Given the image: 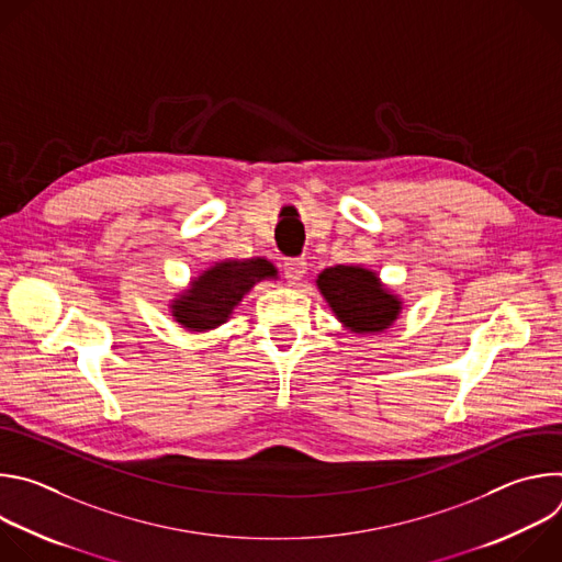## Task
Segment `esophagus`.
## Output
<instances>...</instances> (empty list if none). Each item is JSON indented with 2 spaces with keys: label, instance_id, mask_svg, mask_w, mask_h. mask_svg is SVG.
<instances>
[{
  "label": "esophagus",
  "instance_id": "34e87169",
  "mask_svg": "<svg viewBox=\"0 0 562 562\" xmlns=\"http://www.w3.org/2000/svg\"><path fill=\"white\" fill-rule=\"evenodd\" d=\"M306 262L304 260H289L284 262V278L289 284H297L306 276Z\"/></svg>",
  "mask_w": 562,
  "mask_h": 562
}]
</instances>
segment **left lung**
Masks as SVG:
<instances>
[{
    "label": "left lung",
    "mask_w": 562,
    "mask_h": 562,
    "mask_svg": "<svg viewBox=\"0 0 562 562\" xmlns=\"http://www.w3.org/2000/svg\"><path fill=\"white\" fill-rule=\"evenodd\" d=\"M315 286L338 323L356 336H378L403 313V297L362 265H336L317 273Z\"/></svg>",
    "instance_id": "obj_1"
}]
</instances>
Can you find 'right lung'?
Returning <instances> with one entry per match:
<instances>
[{
    "instance_id": "add662e5",
    "label": "right lung",
    "mask_w": 562,
    "mask_h": 562,
    "mask_svg": "<svg viewBox=\"0 0 562 562\" xmlns=\"http://www.w3.org/2000/svg\"><path fill=\"white\" fill-rule=\"evenodd\" d=\"M278 278V269L267 258L220 260L191 278L169 302V311L187 331H213L226 323L258 282Z\"/></svg>"
}]
</instances>
